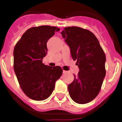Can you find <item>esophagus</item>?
I'll use <instances>...</instances> for the list:
<instances>
[{"label": "esophagus", "mask_w": 122, "mask_h": 122, "mask_svg": "<svg viewBox=\"0 0 122 122\" xmlns=\"http://www.w3.org/2000/svg\"><path fill=\"white\" fill-rule=\"evenodd\" d=\"M63 74H66V73H68V71H67L63 70Z\"/></svg>", "instance_id": "esophagus-1"}]
</instances>
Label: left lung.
Segmentation results:
<instances>
[{
    "instance_id": "left-lung-1",
    "label": "left lung",
    "mask_w": 122,
    "mask_h": 122,
    "mask_svg": "<svg viewBox=\"0 0 122 122\" xmlns=\"http://www.w3.org/2000/svg\"><path fill=\"white\" fill-rule=\"evenodd\" d=\"M61 34L79 68L78 76L75 75L68 87L70 96L76 103H88L98 95L106 75L105 54L96 37L88 30L68 26Z\"/></svg>"
}]
</instances>
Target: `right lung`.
I'll return each mask as SVG.
<instances>
[{
  "instance_id": "1",
  "label": "right lung",
  "mask_w": 122,
  "mask_h": 122,
  "mask_svg": "<svg viewBox=\"0 0 122 122\" xmlns=\"http://www.w3.org/2000/svg\"><path fill=\"white\" fill-rule=\"evenodd\" d=\"M59 30L47 25L30 28L14 47V72L22 91L33 100L48 98L63 73L59 66H49L42 63L47 52L48 40Z\"/></svg>"
}]
</instances>
